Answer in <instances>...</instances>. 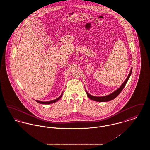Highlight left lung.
Here are the masks:
<instances>
[{
    "label": "left lung",
    "mask_w": 150,
    "mask_h": 150,
    "mask_svg": "<svg viewBox=\"0 0 150 150\" xmlns=\"http://www.w3.org/2000/svg\"><path fill=\"white\" fill-rule=\"evenodd\" d=\"M132 69H131L130 71L129 74L128 76L127 77V78L126 79V80L124 81V82L121 84V86L115 91H114L113 93L111 94H110L108 95H107L106 96H102V97H96V96H93L91 95L90 94L87 92V91H86V94L88 96V97L91 99V100H93L94 101H97V102H108L110 100H114L115 99L120 93L122 91V90L124 89V88L125 87V86L126 85L128 81L129 78L130 76V75L132 74Z\"/></svg>",
    "instance_id": "obj_1"
}]
</instances>
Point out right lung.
Instances as JSON below:
<instances>
[{
	"instance_id": "1",
	"label": "right lung",
	"mask_w": 150,
	"mask_h": 150,
	"mask_svg": "<svg viewBox=\"0 0 150 150\" xmlns=\"http://www.w3.org/2000/svg\"><path fill=\"white\" fill-rule=\"evenodd\" d=\"M62 94L58 97V98H57V99H56V100H50V101H47V102H43V101H39V100H36L37 102H38L39 103H40V104H44V105H48V104H51V103H54V102H57V100H59L61 98V97H62Z\"/></svg>"
}]
</instances>
